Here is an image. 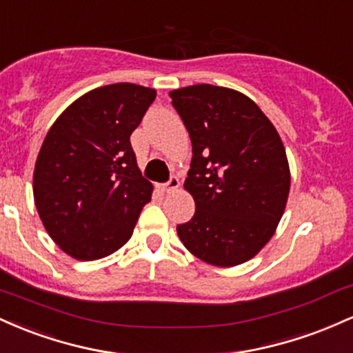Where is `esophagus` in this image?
Instances as JSON below:
<instances>
[{
    "label": "esophagus",
    "instance_id": "esophagus-1",
    "mask_svg": "<svg viewBox=\"0 0 353 353\" xmlns=\"http://www.w3.org/2000/svg\"><path fill=\"white\" fill-rule=\"evenodd\" d=\"M178 187H180V180H178V176L172 175L170 180L161 187V190H163V192H173V190H176Z\"/></svg>",
    "mask_w": 353,
    "mask_h": 353
}]
</instances>
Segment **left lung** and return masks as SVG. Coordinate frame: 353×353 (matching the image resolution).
<instances>
[{"mask_svg":"<svg viewBox=\"0 0 353 353\" xmlns=\"http://www.w3.org/2000/svg\"><path fill=\"white\" fill-rule=\"evenodd\" d=\"M192 140L185 190L195 215L176 232L187 250L215 267L253 259L275 233L290 192L282 138L255 101L223 86L170 91Z\"/></svg>","mask_w":353,"mask_h":353,"instance_id":"left-lung-1","label":"left lung"}]
</instances>
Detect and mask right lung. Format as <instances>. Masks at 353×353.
I'll list each match as a JSON object with an SVG mask.
<instances>
[{"label":"right lung","mask_w":353,"mask_h":353,"mask_svg":"<svg viewBox=\"0 0 353 353\" xmlns=\"http://www.w3.org/2000/svg\"><path fill=\"white\" fill-rule=\"evenodd\" d=\"M155 97L133 83L94 88L46 133L34 165V203L48 235L73 259L90 262L123 247L152 200L130 137Z\"/></svg>","instance_id":"right-lung-1"}]
</instances>
